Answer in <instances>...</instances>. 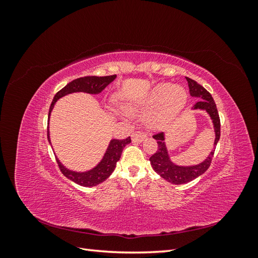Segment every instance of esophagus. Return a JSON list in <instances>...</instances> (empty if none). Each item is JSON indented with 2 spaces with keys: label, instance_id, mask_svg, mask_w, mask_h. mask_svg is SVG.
Wrapping results in <instances>:
<instances>
[{
  "label": "esophagus",
  "instance_id": "obj_1",
  "mask_svg": "<svg viewBox=\"0 0 258 258\" xmlns=\"http://www.w3.org/2000/svg\"><path fill=\"white\" fill-rule=\"evenodd\" d=\"M146 139H147L146 135L143 134V132H141V131L134 132V134H132V136H131V140H132V142H134V143H142V142L145 141Z\"/></svg>",
  "mask_w": 258,
  "mask_h": 258
}]
</instances>
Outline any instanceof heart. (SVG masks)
Returning a JSON list of instances; mask_svg holds the SVG:
<instances>
[{
    "label": "heart",
    "mask_w": 258,
    "mask_h": 258,
    "mask_svg": "<svg viewBox=\"0 0 258 258\" xmlns=\"http://www.w3.org/2000/svg\"><path fill=\"white\" fill-rule=\"evenodd\" d=\"M186 100V92L181 86L161 83L155 86L145 97L126 103L123 107L126 111L150 110L155 107L148 116L147 126L151 129H159L181 113Z\"/></svg>",
    "instance_id": "heart-1"
}]
</instances>
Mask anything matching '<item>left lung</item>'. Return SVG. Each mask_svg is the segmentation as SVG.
Segmentation results:
<instances>
[{
  "label": "left lung",
  "instance_id": "1",
  "mask_svg": "<svg viewBox=\"0 0 258 258\" xmlns=\"http://www.w3.org/2000/svg\"><path fill=\"white\" fill-rule=\"evenodd\" d=\"M186 81L188 83L190 96L198 99L196 104L191 107V110L205 111L208 113L213 123L215 139H214L212 151H211V153L208 155V157L204 161L197 163V165L181 166V165H176V163L173 162L172 159H171V156L169 154V150L166 144L165 132H160V134L153 137L155 140H157L158 150L150 158L152 168L155 170V172L158 173L163 179H166L167 182L171 184H175V185H182V184L188 183L206 172L211 165V160L213 158L215 146L221 137L220 116H218L216 104L214 102L212 96H211L210 92L207 91L197 82H195L191 79H188V77H186Z\"/></svg>",
  "mask_w": 258,
  "mask_h": 258
}]
</instances>
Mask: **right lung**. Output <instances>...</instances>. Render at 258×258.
Wrapping results in <instances>:
<instances>
[{"label":"right lung","mask_w":258,"mask_h":258,"mask_svg":"<svg viewBox=\"0 0 258 258\" xmlns=\"http://www.w3.org/2000/svg\"><path fill=\"white\" fill-rule=\"evenodd\" d=\"M115 79H116V75L102 76V77H99V76L80 77V79L74 80L71 83H69L66 87H63L56 93V96L53 97V100L50 104L49 113H48L47 138L50 145H51V141H50V134H49V119H50L51 112L53 110V106L56 104L57 101L62 97L71 95V93H75V92H85V93H89V95H99V93L102 92L105 89L106 86L110 85ZM130 142H131L130 137L124 140H116V139L111 140L110 143L107 145V148L103 155L102 159H101L95 167L87 171L71 170L62 165V162L59 160L57 156H56V159L61 172L63 173L69 179H71L72 182L84 187H92L104 182L105 179L113 173V171L116 168L117 161L120 159L122 150L124 148V146L128 145Z\"/></svg>","instance_id":"add662e5"}]
</instances>
